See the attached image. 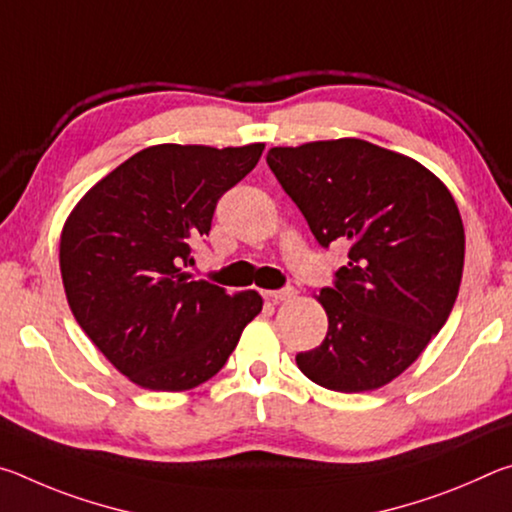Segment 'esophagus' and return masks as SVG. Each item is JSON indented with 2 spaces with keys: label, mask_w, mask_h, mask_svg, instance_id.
Wrapping results in <instances>:
<instances>
[{
  "label": "esophagus",
  "mask_w": 512,
  "mask_h": 512,
  "mask_svg": "<svg viewBox=\"0 0 512 512\" xmlns=\"http://www.w3.org/2000/svg\"><path fill=\"white\" fill-rule=\"evenodd\" d=\"M293 296H296V289H293V287H284V289H277V291H266V298L273 300V302L289 300Z\"/></svg>",
  "instance_id": "obj_1"
}]
</instances>
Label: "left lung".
Returning <instances> with one entry per match:
<instances>
[{"label":"left lung","mask_w":512,"mask_h":512,"mask_svg":"<svg viewBox=\"0 0 512 512\" xmlns=\"http://www.w3.org/2000/svg\"><path fill=\"white\" fill-rule=\"evenodd\" d=\"M266 162L318 244L350 246L318 296L325 341L298 368L329 391L386 386L452 314L465 259L454 196L420 162L354 137L275 146Z\"/></svg>","instance_id":"left-lung-1"}]
</instances>
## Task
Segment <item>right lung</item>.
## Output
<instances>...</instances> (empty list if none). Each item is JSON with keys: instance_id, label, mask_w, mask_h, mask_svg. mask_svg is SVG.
<instances>
[{"instance_id": "obj_1", "label": "right lung", "mask_w": 512, "mask_h": 512, "mask_svg": "<svg viewBox=\"0 0 512 512\" xmlns=\"http://www.w3.org/2000/svg\"><path fill=\"white\" fill-rule=\"evenodd\" d=\"M264 144L149 146L101 178L67 216L60 275L76 323L112 366L149 391L214 377L262 311V296L189 282L192 241Z\"/></svg>"}]
</instances>
